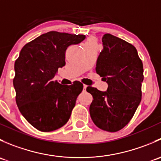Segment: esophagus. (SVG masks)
<instances>
[{
	"label": "esophagus",
	"instance_id": "34e87169",
	"mask_svg": "<svg viewBox=\"0 0 161 161\" xmlns=\"http://www.w3.org/2000/svg\"><path fill=\"white\" fill-rule=\"evenodd\" d=\"M87 86H88L85 85V84H84V85H83V90H85V91H86V90Z\"/></svg>",
	"mask_w": 161,
	"mask_h": 161
}]
</instances>
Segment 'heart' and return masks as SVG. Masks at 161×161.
Instances as JSON below:
<instances>
[{
    "label": "heart",
    "mask_w": 161,
    "mask_h": 161,
    "mask_svg": "<svg viewBox=\"0 0 161 161\" xmlns=\"http://www.w3.org/2000/svg\"><path fill=\"white\" fill-rule=\"evenodd\" d=\"M94 45H97V40L94 38H92V37H91V38L88 39V40L86 42L84 46H94Z\"/></svg>",
    "instance_id": "1"
}]
</instances>
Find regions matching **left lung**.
Masks as SVG:
<instances>
[{
	"mask_svg": "<svg viewBox=\"0 0 161 161\" xmlns=\"http://www.w3.org/2000/svg\"><path fill=\"white\" fill-rule=\"evenodd\" d=\"M102 42L96 71L108 88L102 92L87 87L93 98L90 113L97 127L115 132L129 124L140 103L143 65L136 47L125 40L106 33Z\"/></svg>",
	"mask_w": 161,
	"mask_h": 161,
	"instance_id": "1",
	"label": "left lung"
}]
</instances>
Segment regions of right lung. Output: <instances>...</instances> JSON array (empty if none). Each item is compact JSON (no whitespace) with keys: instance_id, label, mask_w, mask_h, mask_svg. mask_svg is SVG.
<instances>
[{"instance_id":"1","label":"right lung","mask_w":161,"mask_h":161,"mask_svg":"<svg viewBox=\"0 0 161 161\" xmlns=\"http://www.w3.org/2000/svg\"><path fill=\"white\" fill-rule=\"evenodd\" d=\"M85 35L50 31L29 42L14 63L13 85L21 114L41 131L60 129L68 122L83 84L75 81L61 85L53 77L65 64L69 46L85 40Z\"/></svg>"}]
</instances>
